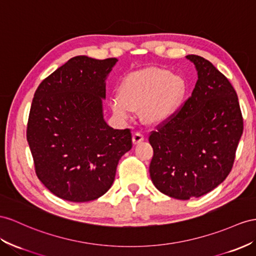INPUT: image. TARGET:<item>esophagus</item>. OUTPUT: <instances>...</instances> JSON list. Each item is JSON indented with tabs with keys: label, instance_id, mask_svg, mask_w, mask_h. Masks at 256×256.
Listing matches in <instances>:
<instances>
[{
	"label": "esophagus",
	"instance_id": "34e87169",
	"mask_svg": "<svg viewBox=\"0 0 256 256\" xmlns=\"http://www.w3.org/2000/svg\"><path fill=\"white\" fill-rule=\"evenodd\" d=\"M144 138H145V137H144V135L140 132L134 133L133 134V142H134V145H137V144H140L144 140Z\"/></svg>",
	"mask_w": 256,
	"mask_h": 256
}]
</instances>
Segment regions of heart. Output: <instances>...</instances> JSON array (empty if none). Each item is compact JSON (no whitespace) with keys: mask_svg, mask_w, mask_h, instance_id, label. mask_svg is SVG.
Returning <instances> with one entry per match:
<instances>
[{"mask_svg":"<svg viewBox=\"0 0 256 256\" xmlns=\"http://www.w3.org/2000/svg\"><path fill=\"white\" fill-rule=\"evenodd\" d=\"M187 93V83L170 70L149 67L130 74L122 81L119 98L111 102L114 112L128 118L130 111L142 110L148 124L168 122L178 112Z\"/></svg>","mask_w":256,"mask_h":256,"instance_id":"1","label":"heart"}]
</instances>
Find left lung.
<instances>
[{"label": "left lung", "instance_id": "8db88e82", "mask_svg": "<svg viewBox=\"0 0 256 256\" xmlns=\"http://www.w3.org/2000/svg\"><path fill=\"white\" fill-rule=\"evenodd\" d=\"M198 71L192 96L171 120L149 135L150 178L180 200L201 196L230 173L244 132L238 96L228 78L203 57L186 56Z\"/></svg>", "mask_w": 256, "mask_h": 256}]
</instances>
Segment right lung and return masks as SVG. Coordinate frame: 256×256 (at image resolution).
<instances>
[{
  "instance_id": "add662e5",
  "label": "right lung",
  "mask_w": 256,
  "mask_h": 256,
  "mask_svg": "<svg viewBox=\"0 0 256 256\" xmlns=\"http://www.w3.org/2000/svg\"><path fill=\"white\" fill-rule=\"evenodd\" d=\"M116 58L76 56L38 85L31 104L27 140L38 178L72 202L100 198L112 185L118 163L132 148L130 130L104 122V80Z\"/></svg>"
}]
</instances>
